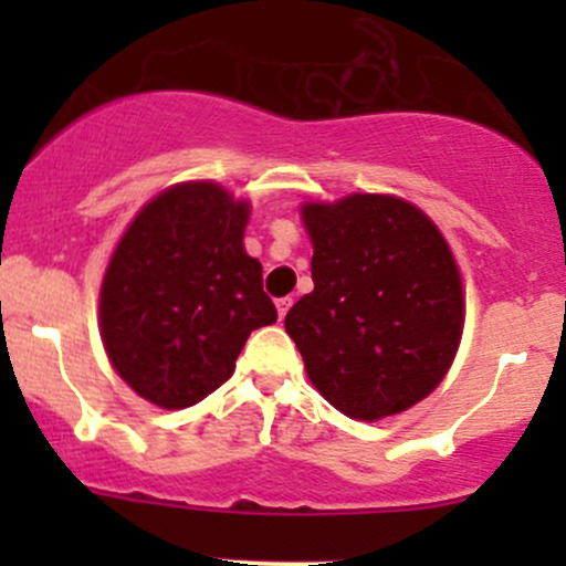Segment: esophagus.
Returning a JSON list of instances; mask_svg holds the SVG:
<instances>
[{"label": "esophagus", "mask_w": 566, "mask_h": 566, "mask_svg": "<svg viewBox=\"0 0 566 566\" xmlns=\"http://www.w3.org/2000/svg\"><path fill=\"white\" fill-rule=\"evenodd\" d=\"M290 305H292V297H279V301H276V311H279V322H282V319H284V316H287Z\"/></svg>", "instance_id": "34e87169"}]
</instances>
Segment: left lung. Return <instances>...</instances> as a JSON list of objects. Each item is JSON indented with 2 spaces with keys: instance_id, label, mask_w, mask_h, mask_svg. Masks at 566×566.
<instances>
[{
  "instance_id": "obj_1",
  "label": "left lung",
  "mask_w": 566,
  "mask_h": 566,
  "mask_svg": "<svg viewBox=\"0 0 566 566\" xmlns=\"http://www.w3.org/2000/svg\"><path fill=\"white\" fill-rule=\"evenodd\" d=\"M314 292L284 329L308 378L354 420L405 412L439 386L463 333V287L437 226L380 193L305 205Z\"/></svg>"
}]
</instances>
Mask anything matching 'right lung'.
<instances>
[{"label":"right lung","mask_w":566,"mask_h":566,"mask_svg":"<svg viewBox=\"0 0 566 566\" xmlns=\"http://www.w3.org/2000/svg\"><path fill=\"white\" fill-rule=\"evenodd\" d=\"M250 207L216 184H184L133 220L101 287V337L127 386L165 409L231 378L252 329L276 322L263 265L244 252Z\"/></svg>","instance_id":"right-lung-1"}]
</instances>
